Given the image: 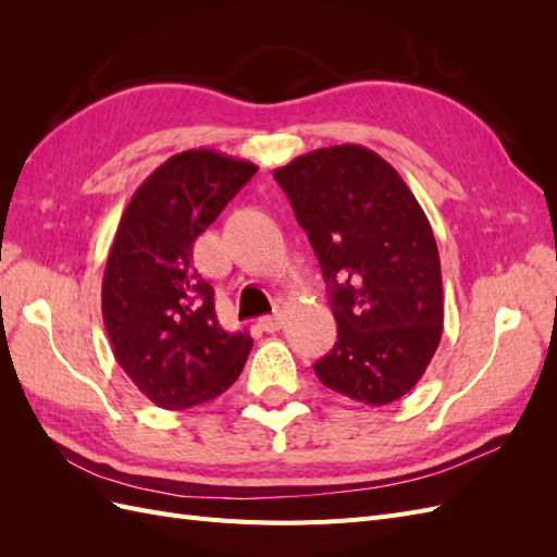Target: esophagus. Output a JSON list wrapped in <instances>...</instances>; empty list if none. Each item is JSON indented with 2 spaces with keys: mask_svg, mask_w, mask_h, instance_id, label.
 <instances>
[{
  "mask_svg": "<svg viewBox=\"0 0 557 557\" xmlns=\"http://www.w3.org/2000/svg\"><path fill=\"white\" fill-rule=\"evenodd\" d=\"M281 325H283V318H281V313H272V315H262L260 318V327L264 330V332H278L281 330Z\"/></svg>",
  "mask_w": 557,
  "mask_h": 557,
  "instance_id": "esophagus-1",
  "label": "esophagus"
}]
</instances>
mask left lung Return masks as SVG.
<instances>
[{"label": "left lung", "mask_w": 557, "mask_h": 557, "mask_svg": "<svg viewBox=\"0 0 557 557\" xmlns=\"http://www.w3.org/2000/svg\"><path fill=\"white\" fill-rule=\"evenodd\" d=\"M327 283L336 342L313 372L369 407L407 395L444 330L442 264L425 211L374 150L318 148L274 172Z\"/></svg>", "instance_id": "left-lung-1"}]
</instances>
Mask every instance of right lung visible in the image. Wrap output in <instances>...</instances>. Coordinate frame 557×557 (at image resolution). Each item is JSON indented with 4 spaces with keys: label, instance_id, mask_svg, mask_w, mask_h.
<instances>
[{
    "label": "right lung",
    "instance_id": "right-lung-1",
    "mask_svg": "<svg viewBox=\"0 0 557 557\" xmlns=\"http://www.w3.org/2000/svg\"><path fill=\"white\" fill-rule=\"evenodd\" d=\"M256 172L248 160L185 150L139 185L117 225L102 281L104 327L117 364L162 409L215 399L246 364L250 334L218 323L193 246Z\"/></svg>",
    "mask_w": 557,
    "mask_h": 557
}]
</instances>
